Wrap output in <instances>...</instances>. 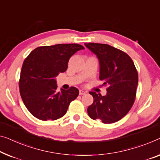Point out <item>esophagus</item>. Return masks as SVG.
Masks as SVG:
<instances>
[{
    "mask_svg": "<svg viewBox=\"0 0 160 160\" xmlns=\"http://www.w3.org/2000/svg\"><path fill=\"white\" fill-rule=\"evenodd\" d=\"M85 93H86V92L84 91V90H80V91H79V94H80V95H84V94H85Z\"/></svg>",
    "mask_w": 160,
    "mask_h": 160,
    "instance_id": "1",
    "label": "esophagus"
}]
</instances>
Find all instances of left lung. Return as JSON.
Segmentation results:
<instances>
[{
  "label": "left lung",
  "instance_id": "1",
  "mask_svg": "<svg viewBox=\"0 0 160 160\" xmlns=\"http://www.w3.org/2000/svg\"><path fill=\"white\" fill-rule=\"evenodd\" d=\"M85 45L98 58L99 79L103 85L108 86L105 96L89 92L93 97V103L88 108V115L104 123L116 122L128 113L135 101L139 77L134 63L124 52L108 44Z\"/></svg>",
  "mask_w": 160,
  "mask_h": 160
}]
</instances>
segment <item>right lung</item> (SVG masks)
Returning <instances> with one entry per match:
<instances>
[{"label": "right lung", "instance_id": "add662e5", "mask_svg": "<svg viewBox=\"0 0 160 160\" xmlns=\"http://www.w3.org/2000/svg\"><path fill=\"white\" fill-rule=\"evenodd\" d=\"M84 47L78 44H59L39 47L23 62L19 90L27 108L42 121L57 120L67 113L71 101L79 95L75 87L57 92L55 78L65 72L69 59Z\"/></svg>", "mask_w": 160, "mask_h": 160}]
</instances>
